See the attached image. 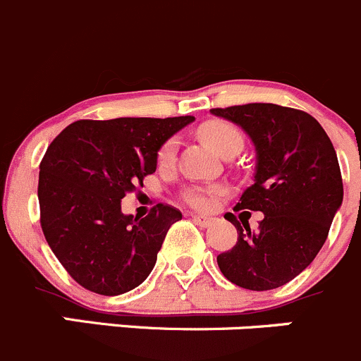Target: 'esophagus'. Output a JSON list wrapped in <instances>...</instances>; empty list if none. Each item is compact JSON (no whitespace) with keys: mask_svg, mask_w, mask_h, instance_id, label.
Masks as SVG:
<instances>
[{"mask_svg":"<svg viewBox=\"0 0 361 361\" xmlns=\"http://www.w3.org/2000/svg\"><path fill=\"white\" fill-rule=\"evenodd\" d=\"M192 220H194L199 227H211V225L214 224V218L202 216V214H194V216H192Z\"/></svg>","mask_w":361,"mask_h":361,"instance_id":"1","label":"esophagus"}]
</instances>
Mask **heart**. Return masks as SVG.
I'll return each mask as SVG.
<instances>
[{
	"instance_id": "heart-1",
	"label": "heart",
	"mask_w": 361,
	"mask_h": 361,
	"mask_svg": "<svg viewBox=\"0 0 361 361\" xmlns=\"http://www.w3.org/2000/svg\"><path fill=\"white\" fill-rule=\"evenodd\" d=\"M199 134L214 152L220 154L221 150L228 147V145L239 143L241 145V134L235 129L232 123L225 122V120H209V122H204L201 127H199ZM174 155H176V140H167L166 143L160 147L157 159L160 164L167 166L174 160ZM188 202L195 207H207L211 204L209 194L206 192H190L188 194Z\"/></svg>"
}]
</instances>
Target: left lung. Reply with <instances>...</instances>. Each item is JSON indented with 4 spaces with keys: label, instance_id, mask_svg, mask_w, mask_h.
Masks as SVG:
<instances>
[{
    "label": "left lung",
    "instance_id": "obj_1",
    "mask_svg": "<svg viewBox=\"0 0 361 361\" xmlns=\"http://www.w3.org/2000/svg\"><path fill=\"white\" fill-rule=\"evenodd\" d=\"M214 116L241 127L255 147L253 185L239 209L262 211L257 232L238 228V243L218 255L221 274L255 292L279 288L300 274L325 245L344 197L334 145L309 113L272 103L213 108Z\"/></svg>",
    "mask_w": 361,
    "mask_h": 361
}]
</instances>
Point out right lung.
I'll use <instances>...</instances> for the list:
<instances>
[{
  "label": "right lung",
  "mask_w": 361,
  "mask_h": 361,
  "mask_svg": "<svg viewBox=\"0 0 361 361\" xmlns=\"http://www.w3.org/2000/svg\"><path fill=\"white\" fill-rule=\"evenodd\" d=\"M194 120H78L47 148L38 180L43 234L83 288L111 297L148 278L181 213L157 204L137 218L123 214L120 202L155 173L160 147Z\"/></svg>",
  "instance_id": "right-lung-1"
}]
</instances>
